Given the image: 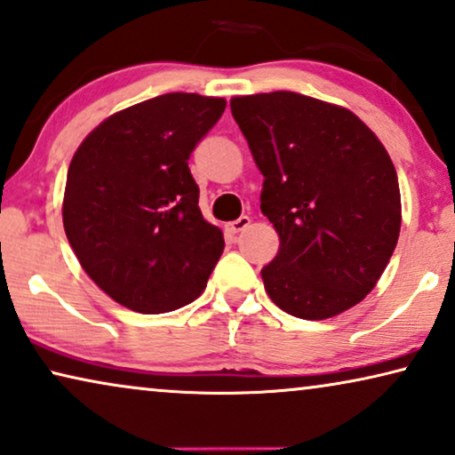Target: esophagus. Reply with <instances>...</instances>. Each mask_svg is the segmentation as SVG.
I'll list each match as a JSON object with an SVG mask.
<instances>
[{"mask_svg":"<svg viewBox=\"0 0 455 455\" xmlns=\"http://www.w3.org/2000/svg\"><path fill=\"white\" fill-rule=\"evenodd\" d=\"M250 226V217L248 215H242L240 220H235V221H232V223H228L226 226V229L229 234H240V232H243V229H246Z\"/></svg>","mask_w":455,"mask_h":455,"instance_id":"esophagus-1","label":"esophagus"}]
</instances>
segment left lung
<instances>
[{
  "mask_svg": "<svg viewBox=\"0 0 455 455\" xmlns=\"http://www.w3.org/2000/svg\"><path fill=\"white\" fill-rule=\"evenodd\" d=\"M229 107L265 176L260 212L279 234L260 271L268 298L304 320L359 304L390 262L403 220L386 148L351 110L295 92Z\"/></svg>",
  "mask_w": 455,
  "mask_h": 455,
  "instance_id": "1",
  "label": "left lung"
}]
</instances>
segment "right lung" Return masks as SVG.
<instances>
[{
  "mask_svg": "<svg viewBox=\"0 0 455 455\" xmlns=\"http://www.w3.org/2000/svg\"><path fill=\"white\" fill-rule=\"evenodd\" d=\"M223 98L164 94L107 118L68 170L63 226L90 279L116 304L164 314L195 301L223 252L203 220L188 157Z\"/></svg>",
  "mask_w": 455,
  "mask_h": 455,
  "instance_id": "1",
  "label": "right lung"
}]
</instances>
